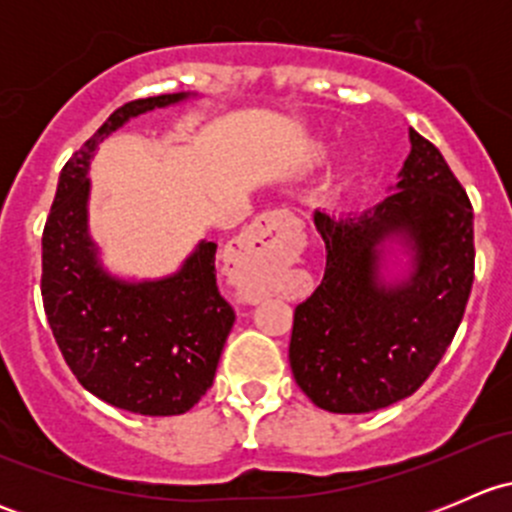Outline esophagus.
I'll return each mask as SVG.
<instances>
[{"label":"esophagus","instance_id":"34e87169","mask_svg":"<svg viewBox=\"0 0 512 512\" xmlns=\"http://www.w3.org/2000/svg\"><path fill=\"white\" fill-rule=\"evenodd\" d=\"M292 220H297V218H294L289 210H275V213L262 215V218L257 220V223L252 225L250 230L240 237V240H237V247H232L230 255H227V262L235 267H240L242 260H247V255L270 250V247L275 245L272 235H275L277 227L285 225V223H292Z\"/></svg>","mask_w":512,"mask_h":512}]
</instances>
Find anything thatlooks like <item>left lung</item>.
Wrapping results in <instances>:
<instances>
[{
  "instance_id": "8db88e82",
  "label": "left lung",
  "mask_w": 512,
  "mask_h": 512,
  "mask_svg": "<svg viewBox=\"0 0 512 512\" xmlns=\"http://www.w3.org/2000/svg\"><path fill=\"white\" fill-rule=\"evenodd\" d=\"M394 193L361 215L314 213L327 245L322 285L294 309L289 366L314 406L369 414L431 376L466 312L476 270L473 205L441 151L409 128ZM415 250L406 283L380 285V242Z\"/></svg>"
}]
</instances>
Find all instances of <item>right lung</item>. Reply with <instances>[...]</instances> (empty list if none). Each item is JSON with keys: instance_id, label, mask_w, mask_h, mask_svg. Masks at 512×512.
<instances>
[{"instance_id": "1", "label": "right lung", "mask_w": 512, "mask_h": 512, "mask_svg": "<svg viewBox=\"0 0 512 512\" xmlns=\"http://www.w3.org/2000/svg\"><path fill=\"white\" fill-rule=\"evenodd\" d=\"M185 96L116 108L61 170L41 235V299L64 361L86 391L141 416H178L203 399L235 312L218 292L215 242H200L165 280L131 285L108 277L86 227V170L98 143L128 118Z\"/></svg>"}]
</instances>
